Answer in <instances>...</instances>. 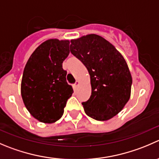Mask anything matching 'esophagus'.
I'll list each match as a JSON object with an SVG mask.
<instances>
[{"mask_svg": "<svg viewBox=\"0 0 159 159\" xmlns=\"http://www.w3.org/2000/svg\"><path fill=\"white\" fill-rule=\"evenodd\" d=\"M79 84H80L79 81H77L76 82H75V84H74V86H75V88H78V85H79Z\"/></svg>", "mask_w": 159, "mask_h": 159, "instance_id": "obj_1", "label": "esophagus"}]
</instances>
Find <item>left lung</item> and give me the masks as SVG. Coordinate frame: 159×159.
<instances>
[{
	"label": "left lung",
	"mask_w": 159,
	"mask_h": 159,
	"mask_svg": "<svg viewBox=\"0 0 159 159\" xmlns=\"http://www.w3.org/2000/svg\"><path fill=\"white\" fill-rule=\"evenodd\" d=\"M70 43V52L90 75L92 94L82 102L84 112L96 120H108L130 99L132 77L127 62L112 44L98 35L89 34Z\"/></svg>",
	"instance_id": "8db88e82"
}]
</instances>
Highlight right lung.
Instances as JSON below:
<instances>
[{
    "label": "right lung",
    "mask_w": 159,
    "mask_h": 159,
    "mask_svg": "<svg viewBox=\"0 0 159 159\" xmlns=\"http://www.w3.org/2000/svg\"><path fill=\"white\" fill-rule=\"evenodd\" d=\"M70 41L50 39L39 46L25 67L21 84L23 102L31 115L44 124L55 123L64 114L73 89L62 67L70 53Z\"/></svg>",
    "instance_id": "1"
}]
</instances>
